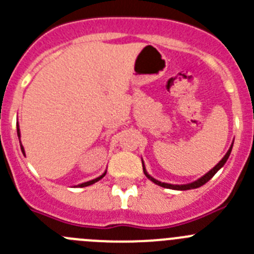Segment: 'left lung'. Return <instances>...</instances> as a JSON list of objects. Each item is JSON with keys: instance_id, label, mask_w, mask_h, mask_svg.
Returning <instances> with one entry per match:
<instances>
[{"instance_id": "obj_1", "label": "left lung", "mask_w": 254, "mask_h": 254, "mask_svg": "<svg viewBox=\"0 0 254 254\" xmlns=\"http://www.w3.org/2000/svg\"><path fill=\"white\" fill-rule=\"evenodd\" d=\"M232 147H233V144H232ZM232 147L229 148V150H228V152H227V154L224 155V158L221 159V161L219 162V163L216 164V166L214 167V168H212L211 171H209V172H207L206 175L204 176V177H201L200 180H197V181L192 182V184H187V185H170V184H164V182H159V181H157V180H154V178H153V177H150V176L148 175V173H147V171H145V168H144V164H143V171H144V175L147 176V177L149 178L150 181H153V182H154L155 185H158V186H162V187H166V189L182 190V191H184V190L197 189V187H200V186H202V185H205V184H206V182L209 181V180H211V178H212V176L215 175V173L218 172L219 170H220L221 167L224 166V163H225V162H227V159L229 158L230 152H232Z\"/></svg>"}]
</instances>
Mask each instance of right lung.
<instances>
[{
  "mask_svg": "<svg viewBox=\"0 0 254 254\" xmlns=\"http://www.w3.org/2000/svg\"><path fill=\"white\" fill-rule=\"evenodd\" d=\"M17 136H19V140H20V130H19V125H17ZM21 150H22V153H24V154H25V152H24V147H22V145H21ZM105 175H106V172H105L104 175H102V176H100V177H97V178H95V180H92V181L84 182V184H81V185H78V186H79V187H86V186H90V185L95 184V182H97V181H99V180H101V178L104 177Z\"/></svg>",
  "mask_w": 254,
  "mask_h": 254,
  "instance_id": "obj_1",
  "label": "right lung"
}]
</instances>
